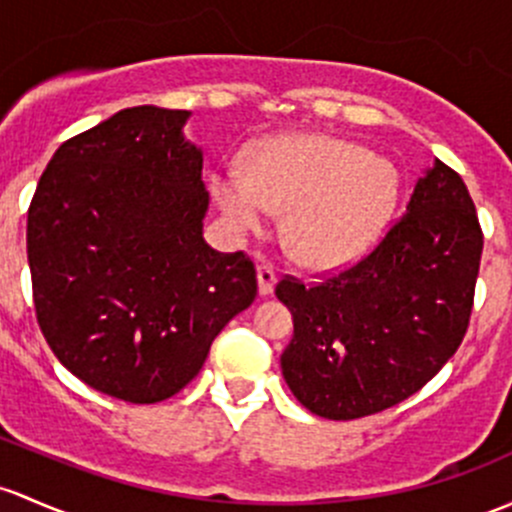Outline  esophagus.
Returning <instances> with one entry per match:
<instances>
[{
    "label": "esophagus",
    "instance_id": "obj_1",
    "mask_svg": "<svg viewBox=\"0 0 512 512\" xmlns=\"http://www.w3.org/2000/svg\"><path fill=\"white\" fill-rule=\"evenodd\" d=\"M255 274H257V292H260V297H267V294H272L274 284H277V274H274L272 267L260 265L255 270Z\"/></svg>",
    "mask_w": 512,
    "mask_h": 512
}]
</instances>
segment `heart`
I'll return each mask as SVG.
<instances>
[{
	"label": "heart",
	"instance_id": "obj_1",
	"mask_svg": "<svg viewBox=\"0 0 512 512\" xmlns=\"http://www.w3.org/2000/svg\"><path fill=\"white\" fill-rule=\"evenodd\" d=\"M211 193L238 235L262 233L274 213L287 211L284 240L297 262L338 270L385 233L400 198V171L348 139L299 134L257 144L247 171L218 166Z\"/></svg>",
	"mask_w": 512,
	"mask_h": 512
}]
</instances>
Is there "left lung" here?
Returning <instances> with one entry per match:
<instances>
[{"mask_svg":"<svg viewBox=\"0 0 512 512\" xmlns=\"http://www.w3.org/2000/svg\"><path fill=\"white\" fill-rule=\"evenodd\" d=\"M483 233L461 176L439 159L383 242L326 282L284 277L292 311L282 375L309 412L358 419L424 387L469 328Z\"/></svg>","mask_w":512,"mask_h":512,"instance_id":"obj_1","label":"left lung"}]
</instances>
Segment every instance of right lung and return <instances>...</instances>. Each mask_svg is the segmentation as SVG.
Returning <instances> with one entry per match:
<instances>
[{"instance_id":"add662e5","label":"right lung","mask_w":512,"mask_h":512,"mask_svg":"<svg viewBox=\"0 0 512 512\" xmlns=\"http://www.w3.org/2000/svg\"><path fill=\"white\" fill-rule=\"evenodd\" d=\"M188 110L139 105L68 139L26 223L36 319L85 385L154 405L191 383L257 294L242 252L203 238V152Z\"/></svg>"}]
</instances>
